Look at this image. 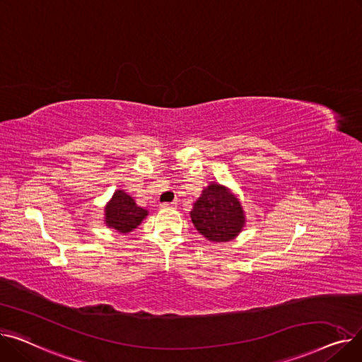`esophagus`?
<instances>
[{"label": "esophagus", "mask_w": 362, "mask_h": 362, "mask_svg": "<svg viewBox=\"0 0 362 362\" xmlns=\"http://www.w3.org/2000/svg\"><path fill=\"white\" fill-rule=\"evenodd\" d=\"M163 210H168V208H176V202H164L161 204Z\"/></svg>", "instance_id": "34e87169"}]
</instances>
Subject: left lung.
<instances>
[{"label": "left lung", "instance_id": "obj_1", "mask_svg": "<svg viewBox=\"0 0 362 362\" xmlns=\"http://www.w3.org/2000/svg\"><path fill=\"white\" fill-rule=\"evenodd\" d=\"M191 220L195 229L210 242L233 240L246 224L239 198L229 187L211 182L194 202Z\"/></svg>", "mask_w": 362, "mask_h": 362}]
</instances>
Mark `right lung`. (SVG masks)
<instances>
[{
  "instance_id": "add662e5",
  "label": "right lung",
  "mask_w": 362,
  "mask_h": 362,
  "mask_svg": "<svg viewBox=\"0 0 362 362\" xmlns=\"http://www.w3.org/2000/svg\"><path fill=\"white\" fill-rule=\"evenodd\" d=\"M146 216L148 210L139 206L123 189H117L104 208L105 226L122 235L135 230Z\"/></svg>"
}]
</instances>
